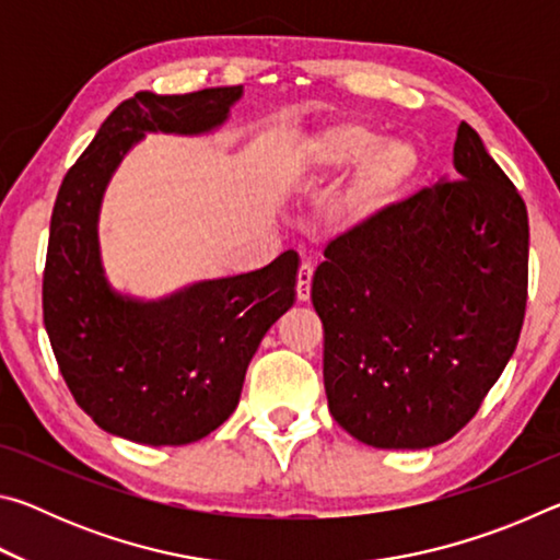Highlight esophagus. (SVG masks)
I'll return each mask as SVG.
<instances>
[{"label":"esophagus","instance_id":"1","mask_svg":"<svg viewBox=\"0 0 560 560\" xmlns=\"http://www.w3.org/2000/svg\"><path fill=\"white\" fill-rule=\"evenodd\" d=\"M311 283H314V267H311V264H303V267L299 269V281H296L299 301L311 299Z\"/></svg>","mask_w":560,"mask_h":560}]
</instances>
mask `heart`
Masks as SVG:
<instances>
[{
    "label": "heart",
    "mask_w": 560,
    "mask_h": 560,
    "mask_svg": "<svg viewBox=\"0 0 560 560\" xmlns=\"http://www.w3.org/2000/svg\"><path fill=\"white\" fill-rule=\"evenodd\" d=\"M353 167L358 170L340 197L338 214L348 224H371L410 195L424 160L412 140H385L368 122L346 120L318 130L299 148L296 183L303 189H316Z\"/></svg>",
    "instance_id": "heart-1"
}]
</instances>
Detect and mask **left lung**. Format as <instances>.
Returning <instances> with one entry per match:
<instances>
[{
    "instance_id": "8db88e82",
    "label": "left lung",
    "mask_w": 560,
    "mask_h": 560,
    "mask_svg": "<svg viewBox=\"0 0 560 560\" xmlns=\"http://www.w3.org/2000/svg\"><path fill=\"white\" fill-rule=\"evenodd\" d=\"M442 177L326 246L311 301L328 410L381 450L454 438L514 355L526 314L528 214L462 122Z\"/></svg>"
}]
</instances>
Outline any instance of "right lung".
I'll use <instances>...</instances> for the list:
<instances>
[{
    "mask_svg": "<svg viewBox=\"0 0 560 560\" xmlns=\"http://www.w3.org/2000/svg\"><path fill=\"white\" fill-rule=\"evenodd\" d=\"M240 98L242 86L136 93L103 120L56 195L42 291L46 334L73 400L101 430L130 442L177 447L220 428L236 410L261 338L296 299V252L158 301L116 291L101 264V200L128 150L145 132L220 128Z\"/></svg>",
    "mask_w": 560,
    "mask_h": 560,
    "instance_id": "1",
    "label": "right lung"
}]
</instances>
